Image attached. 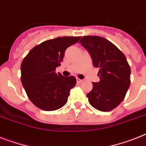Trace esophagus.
Instances as JSON below:
<instances>
[{"label": "esophagus", "instance_id": "obj_1", "mask_svg": "<svg viewBox=\"0 0 146 146\" xmlns=\"http://www.w3.org/2000/svg\"><path fill=\"white\" fill-rule=\"evenodd\" d=\"M76 81H77V82L81 83L83 82V79H79V78H76Z\"/></svg>", "mask_w": 146, "mask_h": 146}]
</instances>
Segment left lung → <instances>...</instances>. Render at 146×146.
<instances>
[{
	"mask_svg": "<svg viewBox=\"0 0 146 146\" xmlns=\"http://www.w3.org/2000/svg\"><path fill=\"white\" fill-rule=\"evenodd\" d=\"M79 44L86 49L93 64L98 67L99 82H92L87 94L90 105L100 111H110L124 100L130 86L131 68L125 55L105 38L88 35Z\"/></svg>",
	"mask_w": 146,
	"mask_h": 146,
	"instance_id": "obj_1",
	"label": "left lung"
}]
</instances>
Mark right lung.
Returning <instances> with one entry per match:
<instances>
[{"label":"right lung","mask_w":146,"mask_h":146,"mask_svg":"<svg viewBox=\"0 0 146 146\" xmlns=\"http://www.w3.org/2000/svg\"><path fill=\"white\" fill-rule=\"evenodd\" d=\"M81 37L64 36L35 46L21 66V82L30 101L44 111H56L67 103L70 92L76 84L75 77L56 73L65 50Z\"/></svg>","instance_id":"add662e5"}]
</instances>
